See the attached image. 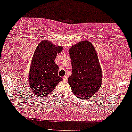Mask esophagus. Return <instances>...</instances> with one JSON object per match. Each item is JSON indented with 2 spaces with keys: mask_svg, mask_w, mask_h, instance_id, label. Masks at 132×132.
Here are the masks:
<instances>
[{
  "mask_svg": "<svg viewBox=\"0 0 132 132\" xmlns=\"http://www.w3.org/2000/svg\"><path fill=\"white\" fill-rule=\"evenodd\" d=\"M67 77H68L66 76H64V77H63V80H64V81H66V80H67Z\"/></svg>",
  "mask_w": 132,
  "mask_h": 132,
  "instance_id": "1",
  "label": "esophagus"
}]
</instances>
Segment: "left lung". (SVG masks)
I'll list each match as a JSON object with an SVG mask.
<instances>
[{"mask_svg": "<svg viewBox=\"0 0 132 132\" xmlns=\"http://www.w3.org/2000/svg\"><path fill=\"white\" fill-rule=\"evenodd\" d=\"M72 75L68 83L72 93L77 97L87 99L99 90L102 73L99 58L92 43L82 41L71 47L69 50Z\"/></svg>", "mask_w": 132, "mask_h": 132, "instance_id": "obj_1", "label": "left lung"}]
</instances>
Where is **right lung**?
Segmentation results:
<instances>
[{
    "instance_id": "obj_1",
    "label": "right lung",
    "mask_w": 132,
    "mask_h": 132,
    "mask_svg": "<svg viewBox=\"0 0 132 132\" xmlns=\"http://www.w3.org/2000/svg\"><path fill=\"white\" fill-rule=\"evenodd\" d=\"M62 50V47L55 46L48 40H43L36 47L29 76L30 89L36 96L47 97L63 80L58 76V66L54 61Z\"/></svg>"
}]
</instances>
